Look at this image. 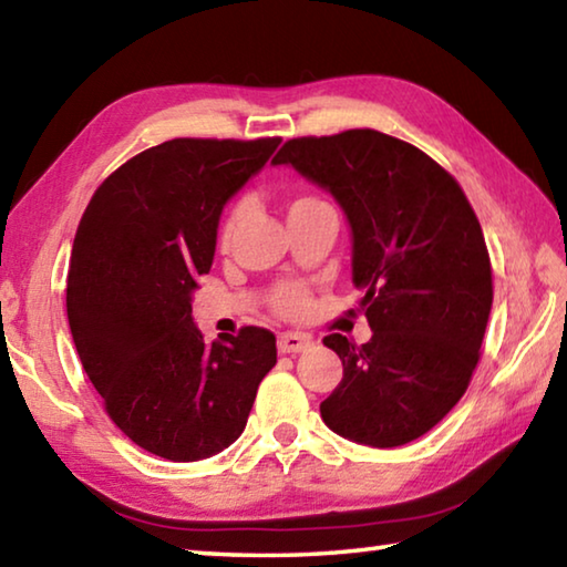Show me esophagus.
Masks as SVG:
<instances>
[{
    "mask_svg": "<svg viewBox=\"0 0 567 567\" xmlns=\"http://www.w3.org/2000/svg\"><path fill=\"white\" fill-rule=\"evenodd\" d=\"M312 344L310 334L302 332H280L277 334V350L280 352H302Z\"/></svg>",
    "mask_w": 567,
    "mask_h": 567,
    "instance_id": "34e87169",
    "label": "esophagus"
}]
</instances>
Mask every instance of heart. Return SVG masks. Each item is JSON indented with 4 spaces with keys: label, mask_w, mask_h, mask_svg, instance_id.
Returning a JSON list of instances; mask_svg holds the SVG:
<instances>
[{
    "label": "heart",
    "mask_w": 567,
    "mask_h": 567,
    "mask_svg": "<svg viewBox=\"0 0 567 567\" xmlns=\"http://www.w3.org/2000/svg\"><path fill=\"white\" fill-rule=\"evenodd\" d=\"M312 203H320V199L315 197H297L290 203V213H295V209H302L307 205ZM247 215V207L245 205H237L233 213L227 215L223 229H219V245L223 247H229V243H233L239 225H243V219ZM307 307V292L302 290L300 285H280L277 287L275 292V310L285 315V318H297V315H302Z\"/></svg>",
    "instance_id": "obj_1"
}]
</instances>
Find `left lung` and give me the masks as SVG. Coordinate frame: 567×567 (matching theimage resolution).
<instances>
[{
	"instance_id": "8db88e82",
	"label": "left lung",
	"mask_w": 567,
	"mask_h": 567,
	"mask_svg": "<svg viewBox=\"0 0 567 567\" xmlns=\"http://www.w3.org/2000/svg\"><path fill=\"white\" fill-rule=\"evenodd\" d=\"M272 165L340 205L372 330L360 348L338 332L322 340L342 360L324 425L370 447L412 443L465 395L491 318V257L473 207L435 159L375 130L290 140Z\"/></svg>"
}]
</instances>
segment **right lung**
<instances>
[{
    "label": "right lung",
    "mask_w": 567,
    "mask_h": 567,
    "mask_svg": "<svg viewBox=\"0 0 567 567\" xmlns=\"http://www.w3.org/2000/svg\"><path fill=\"white\" fill-rule=\"evenodd\" d=\"M277 145L162 142L112 172L76 227L66 275L76 354L114 425L172 463L233 445L277 362L270 330L207 344L192 318L223 209Z\"/></svg>",
    "instance_id": "obj_1"
}]
</instances>
